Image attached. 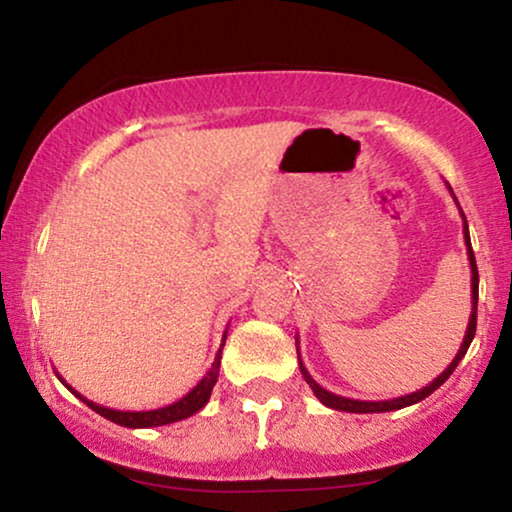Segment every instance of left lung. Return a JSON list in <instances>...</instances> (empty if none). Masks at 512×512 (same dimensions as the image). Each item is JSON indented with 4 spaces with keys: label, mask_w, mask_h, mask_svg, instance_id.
I'll list each match as a JSON object with an SVG mask.
<instances>
[{
    "label": "left lung",
    "mask_w": 512,
    "mask_h": 512,
    "mask_svg": "<svg viewBox=\"0 0 512 512\" xmlns=\"http://www.w3.org/2000/svg\"><path fill=\"white\" fill-rule=\"evenodd\" d=\"M449 186V184H446ZM451 191V186H449ZM451 196H454V191H451ZM456 200V196H454ZM458 205V200H456ZM458 210H461V205H458ZM461 217H463V238H465V250H468V260H470V271H472V312H470V321H468V331L463 335V342H461V349H458V354L451 361L449 366L444 368L442 373L437 375L435 380H432L430 385H425L423 390H416L411 394H404V397H397V399H385V401H361V399H349V397H340V394H333L328 390H323V387L316 383V380L309 375L307 368H304L302 359H300V347H297V359H300V373L302 378L307 380V385L312 387V392L316 394V399L321 401L323 406H328V409H335V411H347V413H385V411H397V409H404V406H411V404H418L420 399L430 397L432 392L437 390L439 385H444L446 380H449V375L456 371V366L461 364V359L465 357V352H468L472 338H475V328H477V293H480V274H477V264H475V252H472V245H470V231H468V222H465V215L461 210ZM297 342V338H295Z\"/></svg>",
    "instance_id": "left-lung-1"
}]
</instances>
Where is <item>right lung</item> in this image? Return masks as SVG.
<instances>
[{
  "mask_svg": "<svg viewBox=\"0 0 512 512\" xmlns=\"http://www.w3.org/2000/svg\"><path fill=\"white\" fill-rule=\"evenodd\" d=\"M224 342H226V331L222 335V345H219L217 354H215V361H212V368L208 373L203 375V380L193 387L189 394H184L179 401H174V404H167L163 409H151V411H118V409H108V406H101L96 404V401H89L87 397H82L80 392L73 390L66 380L58 375V380H61L63 385L68 387L70 392L75 394L77 399L84 401V404L89 406V409L99 413V416L108 418L111 423L115 425H122V428H158V425H170V423H177V420H184L193 416V413H198L203 409L205 404H208L210 394H212V387H215L217 378H219V364H222V349H224Z\"/></svg>",
  "mask_w": 512,
  "mask_h": 512,
  "instance_id": "1",
  "label": "right lung"
}]
</instances>
